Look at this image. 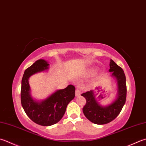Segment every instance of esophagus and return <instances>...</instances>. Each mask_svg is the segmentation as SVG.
I'll use <instances>...</instances> for the list:
<instances>
[{
	"label": "esophagus",
	"instance_id": "1",
	"mask_svg": "<svg viewBox=\"0 0 146 146\" xmlns=\"http://www.w3.org/2000/svg\"><path fill=\"white\" fill-rule=\"evenodd\" d=\"M80 94H81V91L78 88H76L75 91V96L76 97H78L79 96H80Z\"/></svg>",
	"mask_w": 146,
	"mask_h": 146
}]
</instances>
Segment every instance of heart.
Wrapping results in <instances>:
<instances>
[{"instance_id":"1","label":"heart","mask_w":146,"mask_h":146,"mask_svg":"<svg viewBox=\"0 0 146 146\" xmlns=\"http://www.w3.org/2000/svg\"><path fill=\"white\" fill-rule=\"evenodd\" d=\"M95 70H96V69H94V68H91V69L88 70V72L90 73H92L94 72V71H95Z\"/></svg>"}]
</instances>
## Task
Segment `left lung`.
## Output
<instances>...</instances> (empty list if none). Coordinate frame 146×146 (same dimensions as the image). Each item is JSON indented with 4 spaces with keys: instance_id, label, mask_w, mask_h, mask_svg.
Returning <instances> with one entry per match:
<instances>
[{
    "instance_id": "1",
    "label": "left lung",
    "mask_w": 146,
    "mask_h": 146,
    "mask_svg": "<svg viewBox=\"0 0 146 146\" xmlns=\"http://www.w3.org/2000/svg\"><path fill=\"white\" fill-rule=\"evenodd\" d=\"M110 66L109 71L112 73L111 76L116 80L117 84V94L113 101L106 106L100 104L93 90L82 94L87 101L83 108L84 115L88 120L97 125L106 124L113 121L120 113L126 101V77L124 71L112 59L110 60Z\"/></svg>"
}]
</instances>
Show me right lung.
<instances>
[{"instance_id":"add662e5","label":"right lung","mask_w":146,"mask_h":146,"mask_svg":"<svg viewBox=\"0 0 146 146\" xmlns=\"http://www.w3.org/2000/svg\"><path fill=\"white\" fill-rule=\"evenodd\" d=\"M49 64L44 59H38L28 68L21 80V101L26 114L35 123L50 126L61 120L69 102L75 98V87L69 85L64 89L57 90L47 98L36 100L31 94L30 77L37 73L47 71Z\"/></svg>"}]
</instances>
